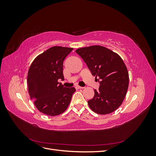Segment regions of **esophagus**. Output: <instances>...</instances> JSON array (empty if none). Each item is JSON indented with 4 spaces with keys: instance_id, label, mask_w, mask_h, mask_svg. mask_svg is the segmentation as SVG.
Here are the masks:
<instances>
[{
    "instance_id": "esophagus-1",
    "label": "esophagus",
    "mask_w": 156,
    "mask_h": 156,
    "mask_svg": "<svg viewBox=\"0 0 156 156\" xmlns=\"http://www.w3.org/2000/svg\"><path fill=\"white\" fill-rule=\"evenodd\" d=\"M75 88H76L77 89H83V88H84V87H80V86H76V87H75Z\"/></svg>"
}]
</instances>
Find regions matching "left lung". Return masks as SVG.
Instances as JSON below:
<instances>
[{
    "instance_id": "8db88e82",
    "label": "left lung",
    "mask_w": 156,
    "mask_h": 156,
    "mask_svg": "<svg viewBox=\"0 0 156 156\" xmlns=\"http://www.w3.org/2000/svg\"><path fill=\"white\" fill-rule=\"evenodd\" d=\"M81 56L100 83L94 90V96L88 104L94 112L109 114L123 102L129 86V73L123 60L117 53L101 45H92L77 49Z\"/></svg>"
}]
</instances>
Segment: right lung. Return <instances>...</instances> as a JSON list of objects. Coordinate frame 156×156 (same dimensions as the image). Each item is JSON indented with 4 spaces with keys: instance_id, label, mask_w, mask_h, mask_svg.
I'll return each mask as SVG.
<instances>
[{
    "instance_id": "1",
    "label": "right lung",
    "mask_w": 156,
    "mask_h": 156,
    "mask_svg": "<svg viewBox=\"0 0 156 156\" xmlns=\"http://www.w3.org/2000/svg\"><path fill=\"white\" fill-rule=\"evenodd\" d=\"M73 48L54 46L33 60L27 75L30 98L40 112L51 116L63 113L68 107L74 87L65 88L58 83L64 79L63 62Z\"/></svg>"
}]
</instances>
